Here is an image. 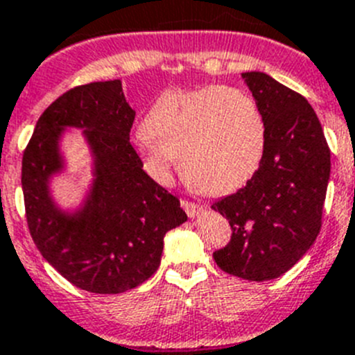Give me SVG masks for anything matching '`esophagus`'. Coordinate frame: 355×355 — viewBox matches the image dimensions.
Segmentation results:
<instances>
[{
	"label": "esophagus",
	"instance_id": "1",
	"mask_svg": "<svg viewBox=\"0 0 355 355\" xmlns=\"http://www.w3.org/2000/svg\"><path fill=\"white\" fill-rule=\"evenodd\" d=\"M181 206H183V209L187 211V215L190 216V218H193L196 215H199V213L205 211V208H202V206L197 205V202H192V200H187V199L181 200Z\"/></svg>",
	"mask_w": 355,
	"mask_h": 355
}]
</instances>
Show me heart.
Listing matches in <instances>:
<instances>
[{
    "mask_svg": "<svg viewBox=\"0 0 355 355\" xmlns=\"http://www.w3.org/2000/svg\"><path fill=\"white\" fill-rule=\"evenodd\" d=\"M265 144V117L252 97L211 85L162 94L137 137V153L146 171L162 183L171 180L181 156V172L190 187L222 196L256 174Z\"/></svg>",
    "mask_w": 355,
    "mask_h": 355,
    "instance_id": "b5f03b06",
    "label": "heart"
}]
</instances>
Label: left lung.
I'll return each instance as SVG.
<instances>
[{
  "instance_id": "1",
  "label": "left lung",
  "mask_w": 355,
  "mask_h": 355,
  "mask_svg": "<svg viewBox=\"0 0 355 355\" xmlns=\"http://www.w3.org/2000/svg\"><path fill=\"white\" fill-rule=\"evenodd\" d=\"M241 76L265 117V153L245 187L213 202L233 231L213 259L231 275L268 281L290 270L318 236L331 149L306 97L265 72Z\"/></svg>"
}]
</instances>
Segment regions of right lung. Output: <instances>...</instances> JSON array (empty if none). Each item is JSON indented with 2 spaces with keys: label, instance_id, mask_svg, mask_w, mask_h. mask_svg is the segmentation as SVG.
I'll use <instances>...</instances> for the list:
<instances>
[{
  "label": "right lung",
  "instance_id": "1",
  "mask_svg": "<svg viewBox=\"0 0 355 355\" xmlns=\"http://www.w3.org/2000/svg\"><path fill=\"white\" fill-rule=\"evenodd\" d=\"M135 112L122 81H94L44 110L23 155L21 184L30 234L69 283L92 293H122L158 270L163 236L187 220L180 199L159 187L130 142ZM83 127L96 156V181L76 216L52 205L47 180L61 166L58 139Z\"/></svg>",
  "mask_w": 355,
  "mask_h": 355
}]
</instances>
